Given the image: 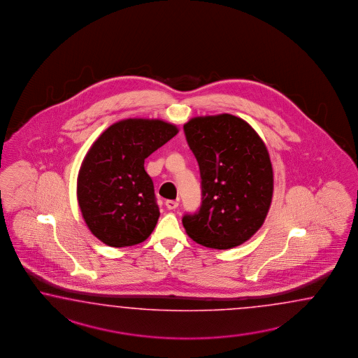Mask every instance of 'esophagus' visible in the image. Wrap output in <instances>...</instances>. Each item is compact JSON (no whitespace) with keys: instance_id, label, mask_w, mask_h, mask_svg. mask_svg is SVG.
<instances>
[{"instance_id":"34e87169","label":"esophagus","mask_w":358,"mask_h":358,"mask_svg":"<svg viewBox=\"0 0 358 358\" xmlns=\"http://www.w3.org/2000/svg\"><path fill=\"white\" fill-rule=\"evenodd\" d=\"M165 206H166V208H168V210H174V208H177V207H178V202H177V201H171V199H169V201H166V202H165Z\"/></svg>"}]
</instances>
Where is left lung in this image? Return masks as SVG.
I'll return each instance as SVG.
<instances>
[{
    "mask_svg": "<svg viewBox=\"0 0 358 358\" xmlns=\"http://www.w3.org/2000/svg\"><path fill=\"white\" fill-rule=\"evenodd\" d=\"M184 130L202 178V206L185 215V231L206 248H236L258 232L270 210L268 150L252 126L229 113L194 117Z\"/></svg>",
    "mask_w": 358,
    "mask_h": 358,
    "instance_id": "obj_1",
    "label": "left lung"
}]
</instances>
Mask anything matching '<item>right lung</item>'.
I'll use <instances>...</instances> for the list:
<instances>
[{
	"instance_id": "obj_1",
	"label": "right lung",
	"mask_w": 358,
	"mask_h": 358,
	"mask_svg": "<svg viewBox=\"0 0 358 358\" xmlns=\"http://www.w3.org/2000/svg\"><path fill=\"white\" fill-rule=\"evenodd\" d=\"M178 133L159 118H126L90 147L77 180L79 208L88 229L112 248L145 241L160 216L145 159Z\"/></svg>"
}]
</instances>
